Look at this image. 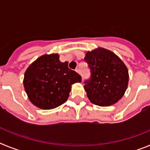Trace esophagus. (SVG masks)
Returning <instances> with one entry per match:
<instances>
[{
  "label": "esophagus",
  "instance_id": "1",
  "mask_svg": "<svg viewBox=\"0 0 150 150\" xmlns=\"http://www.w3.org/2000/svg\"><path fill=\"white\" fill-rule=\"evenodd\" d=\"M76 72L78 73V74H79V67H77V68L76 69Z\"/></svg>",
  "mask_w": 150,
  "mask_h": 150
}]
</instances>
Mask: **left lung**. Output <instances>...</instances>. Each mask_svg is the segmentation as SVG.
<instances>
[{"mask_svg": "<svg viewBox=\"0 0 150 150\" xmlns=\"http://www.w3.org/2000/svg\"><path fill=\"white\" fill-rule=\"evenodd\" d=\"M84 60L91 74L84 86L90 101L100 107L116 104L128 88L129 75L126 65L114 52L101 47L86 52Z\"/></svg>", "mask_w": 150, "mask_h": 150, "instance_id": "8db88e82", "label": "left lung"}]
</instances>
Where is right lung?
I'll return each instance as SVG.
<instances>
[{"label": "right lung", "instance_id": "add662e5", "mask_svg": "<svg viewBox=\"0 0 150 150\" xmlns=\"http://www.w3.org/2000/svg\"><path fill=\"white\" fill-rule=\"evenodd\" d=\"M81 76L62 62L58 53L44 54L30 64L25 72L24 88L28 98L38 108L51 110L67 101L71 86Z\"/></svg>", "mask_w": 150, "mask_h": 150}]
</instances>
